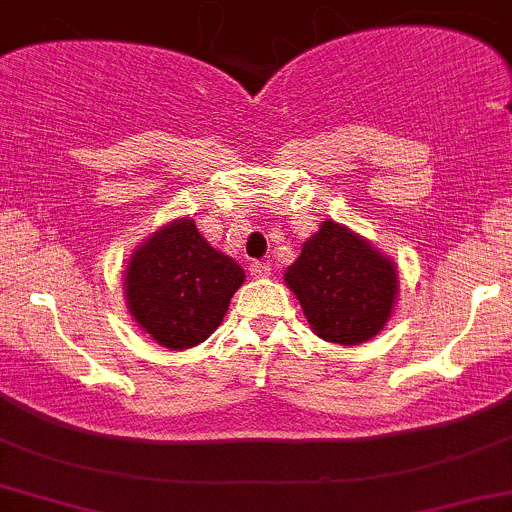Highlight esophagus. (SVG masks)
<instances>
[{
  "label": "esophagus",
  "instance_id": "1",
  "mask_svg": "<svg viewBox=\"0 0 512 512\" xmlns=\"http://www.w3.org/2000/svg\"><path fill=\"white\" fill-rule=\"evenodd\" d=\"M269 272H272V267H269L267 262H252L250 265V274L255 279H265V277H269Z\"/></svg>",
  "mask_w": 512,
  "mask_h": 512
}]
</instances>
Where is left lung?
Returning a JSON list of instances; mask_svg holds the SVG:
<instances>
[{
    "label": "left lung",
    "instance_id": "1",
    "mask_svg": "<svg viewBox=\"0 0 512 512\" xmlns=\"http://www.w3.org/2000/svg\"><path fill=\"white\" fill-rule=\"evenodd\" d=\"M284 282L313 333L338 345H359L379 335L398 301L396 262L333 218H325L303 243Z\"/></svg>",
    "mask_w": 512,
    "mask_h": 512
}]
</instances>
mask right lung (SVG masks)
Here are the masks:
<instances>
[{
  "label": "right lung",
  "instance_id": "add662e5",
  "mask_svg": "<svg viewBox=\"0 0 512 512\" xmlns=\"http://www.w3.org/2000/svg\"><path fill=\"white\" fill-rule=\"evenodd\" d=\"M243 282V267L211 247L194 218H177L133 250L123 272V296L140 330L179 352L204 342L221 325Z\"/></svg>",
  "mask_w": 512,
  "mask_h": 512
}]
</instances>
